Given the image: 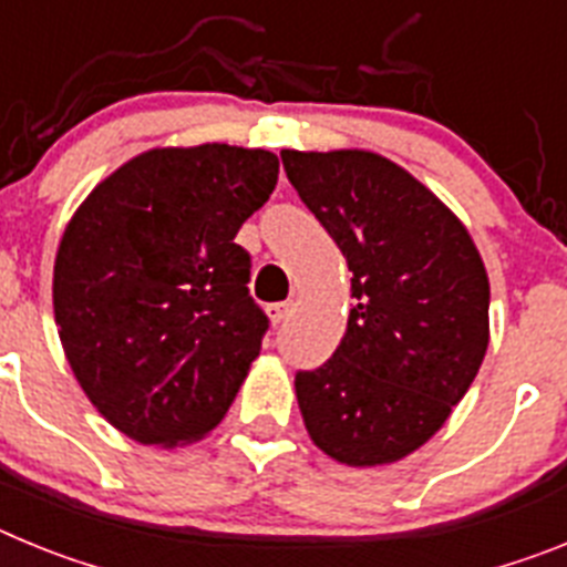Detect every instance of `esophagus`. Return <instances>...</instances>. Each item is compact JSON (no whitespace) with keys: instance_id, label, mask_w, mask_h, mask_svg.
<instances>
[{"instance_id":"esophagus-1","label":"esophagus","mask_w":567,"mask_h":567,"mask_svg":"<svg viewBox=\"0 0 567 567\" xmlns=\"http://www.w3.org/2000/svg\"><path fill=\"white\" fill-rule=\"evenodd\" d=\"M267 315L269 320H272V327H280V323L292 315V303H289V300L287 303H272V307L267 309Z\"/></svg>"}]
</instances>
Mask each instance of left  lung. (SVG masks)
Returning a JSON list of instances; mask_svg holds the SVG:
<instances>
[{
    "mask_svg": "<svg viewBox=\"0 0 567 567\" xmlns=\"http://www.w3.org/2000/svg\"><path fill=\"white\" fill-rule=\"evenodd\" d=\"M352 272L354 307L327 363L295 378L320 452L352 468L409 457L452 417L488 349V272L452 209L372 150L280 153Z\"/></svg>",
    "mask_w": 567,
    "mask_h": 567,
    "instance_id": "1",
    "label": "left lung"
}]
</instances>
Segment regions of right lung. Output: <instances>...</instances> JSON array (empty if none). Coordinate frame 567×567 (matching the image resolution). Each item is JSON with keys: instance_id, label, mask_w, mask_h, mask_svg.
Here are the masks:
<instances>
[{"instance_id": "right-lung-1", "label": "right lung", "mask_w": 567, "mask_h": 567, "mask_svg": "<svg viewBox=\"0 0 567 567\" xmlns=\"http://www.w3.org/2000/svg\"><path fill=\"white\" fill-rule=\"evenodd\" d=\"M278 155L153 147L99 182L64 227L53 315L82 392L144 445L207 437L260 352L240 224L278 184Z\"/></svg>"}]
</instances>
